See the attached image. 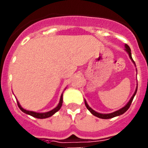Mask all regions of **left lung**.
<instances>
[{"mask_svg":"<svg viewBox=\"0 0 148 148\" xmlns=\"http://www.w3.org/2000/svg\"><path fill=\"white\" fill-rule=\"evenodd\" d=\"M125 50H126L128 54H129V56H130V59H131L132 61H133V62L135 64L134 61H133V58H132L131 50H130V47L127 45V44H125ZM136 91H137V87H136V90L135 92H134V94H133V95L132 96V98L130 99V100L129 101V102H128L127 104L124 107V108H122L121 109L119 110L116 111V112H114V113H109V114H101V113H97V112H95V111H94L93 110L91 109V108L89 107L88 104H87V103L86 102V101H85V105H86V107H87V109H88L90 111V113H92V115H94L95 116H96V117H99V118H100V119H108L113 118V117H116V116H120V115H122L123 113H125V112H126V111L128 109H129L130 104H131L132 101H133V98H134L136 93Z\"/></svg>","mask_w":148,"mask_h":148,"instance_id":"left-lung-1","label":"left lung"}]
</instances>
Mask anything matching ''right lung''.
<instances>
[{
    "mask_svg": "<svg viewBox=\"0 0 148 148\" xmlns=\"http://www.w3.org/2000/svg\"><path fill=\"white\" fill-rule=\"evenodd\" d=\"M62 103H63V95H61V99H60V101H59V104H58V106L56 107V108H54L53 110H52L51 111H49L47 113H35V112H32V111H29L27 110H24L23 108H22L21 107V105L19 104L18 101V108H20V110L21 111H23V113H27V114L30 115V116H33L35 118H37V119H46V118H48V117H50V116H53L54 113H56L57 111H58L60 110V108H61V106H62Z\"/></svg>",
    "mask_w": 148,
    "mask_h": 148,
    "instance_id": "1",
    "label": "right lung"
}]
</instances>
